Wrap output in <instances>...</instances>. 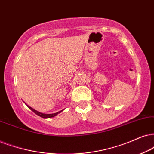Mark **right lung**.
Listing matches in <instances>:
<instances>
[{
    "label": "right lung",
    "instance_id": "obj_1",
    "mask_svg": "<svg viewBox=\"0 0 154 154\" xmlns=\"http://www.w3.org/2000/svg\"><path fill=\"white\" fill-rule=\"evenodd\" d=\"M28 106V108L32 110V112L35 113V114H36L37 115L40 116V117H42V118H51V117H53V116H56L57 114H59V113H60V112H62V111H60V112H59L54 113V114H42V113H40V112H38V111L33 109L31 108L30 106Z\"/></svg>",
    "mask_w": 154,
    "mask_h": 154
}]
</instances>
